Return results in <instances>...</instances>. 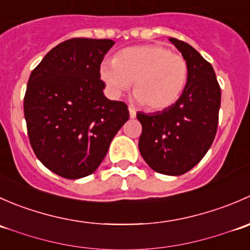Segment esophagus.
Wrapping results in <instances>:
<instances>
[{"mask_svg":"<svg viewBox=\"0 0 250 250\" xmlns=\"http://www.w3.org/2000/svg\"><path fill=\"white\" fill-rule=\"evenodd\" d=\"M129 116L130 118H134L137 116V111L133 109V107H129Z\"/></svg>","mask_w":250,"mask_h":250,"instance_id":"esophagus-1","label":"esophagus"}]
</instances>
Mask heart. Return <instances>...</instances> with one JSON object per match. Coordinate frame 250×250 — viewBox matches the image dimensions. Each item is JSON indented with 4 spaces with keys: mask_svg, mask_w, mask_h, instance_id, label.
I'll list each match as a JSON object with an SVG mask.
<instances>
[{
    "mask_svg": "<svg viewBox=\"0 0 250 250\" xmlns=\"http://www.w3.org/2000/svg\"><path fill=\"white\" fill-rule=\"evenodd\" d=\"M100 77L110 94L118 98L130 87L135 98L151 111H161L176 103L185 89L188 65L185 58L158 44L121 50L112 62L100 66Z\"/></svg>",
    "mask_w": 250,
    "mask_h": 250,
    "instance_id": "b5f03b06",
    "label": "heart"
}]
</instances>
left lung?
I'll list each match as a JSON object with an SVG mask.
<instances>
[{
  "label": "left lung",
  "instance_id": "1",
  "mask_svg": "<svg viewBox=\"0 0 250 250\" xmlns=\"http://www.w3.org/2000/svg\"><path fill=\"white\" fill-rule=\"evenodd\" d=\"M188 65L181 97L168 109L138 112L139 151L155 172L181 175L204 157L218 130L221 89L210 62L186 42L170 37Z\"/></svg>",
  "mask_w": 250,
  "mask_h": 250
}]
</instances>
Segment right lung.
Segmentation results:
<instances>
[{
	"label": "right lung",
	"mask_w": 250,
	"mask_h": 250,
	"mask_svg": "<svg viewBox=\"0 0 250 250\" xmlns=\"http://www.w3.org/2000/svg\"><path fill=\"white\" fill-rule=\"evenodd\" d=\"M112 40L70 39L32 70L24 97L30 144L42 165L65 179L97 170L129 118L125 103L103 93L100 64Z\"/></svg>",
	"instance_id": "1"
}]
</instances>
